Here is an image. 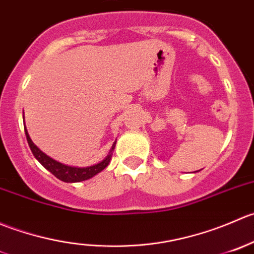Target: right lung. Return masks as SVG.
Segmentation results:
<instances>
[{
    "instance_id": "right-lung-1",
    "label": "right lung",
    "mask_w": 254,
    "mask_h": 254,
    "mask_svg": "<svg viewBox=\"0 0 254 254\" xmlns=\"http://www.w3.org/2000/svg\"><path fill=\"white\" fill-rule=\"evenodd\" d=\"M24 130H26V137H27V140H28L29 148H31L32 153H33L34 157L37 158V160L41 163L45 169L49 170L54 177H57L58 179L62 180V182L77 183V182H84V180L90 179V178H92L94 175H96L97 173L102 172V170L109 165L110 160H111V154H110L107 155L102 162L97 163V164L95 165H91V167L76 168V167H69V165L62 164V163L57 162V160L52 159V158L48 157L47 154H44V153H43L42 150L39 149L33 142H32L26 127H24ZM112 149H114V147H112Z\"/></svg>"
}]
</instances>
